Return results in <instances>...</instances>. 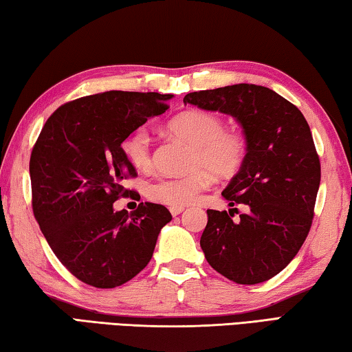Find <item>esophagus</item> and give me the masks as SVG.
Segmentation results:
<instances>
[{"label":"esophagus","mask_w":352,"mask_h":352,"mask_svg":"<svg viewBox=\"0 0 352 352\" xmlns=\"http://www.w3.org/2000/svg\"><path fill=\"white\" fill-rule=\"evenodd\" d=\"M183 210H184L183 206H170L169 208V211H170L172 216H178V214L183 212Z\"/></svg>","instance_id":"esophagus-1"}]
</instances>
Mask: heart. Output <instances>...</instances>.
Here are the masks:
<instances>
[{
	"mask_svg": "<svg viewBox=\"0 0 352 352\" xmlns=\"http://www.w3.org/2000/svg\"><path fill=\"white\" fill-rule=\"evenodd\" d=\"M175 138L190 146L189 174L163 177L147 186V197L166 206L194 204L210 186L212 175L231 178L239 174L248 153L247 138L237 130H225V121L216 113L188 110L166 124ZM129 163L138 170H148L153 163L152 136L146 129H136L122 141Z\"/></svg>",
	"mask_w": 352,
	"mask_h": 352,
	"instance_id": "obj_1",
	"label": "heart"
}]
</instances>
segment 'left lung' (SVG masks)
<instances>
[{
	"instance_id": "1",
	"label": "left lung",
	"mask_w": 352,
	"mask_h": 352,
	"mask_svg": "<svg viewBox=\"0 0 352 352\" xmlns=\"http://www.w3.org/2000/svg\"><path fill=\"white\" fill-rule=\"evenodd\" d=\"M183 102L226 113L242 126L245 163L222 195L248 211L233 220L231 211L208 210L200 247L230 281L264 283L289 265L312 226L321 168L309 124L287 99L253 83L188 93Z\"/></svg>"
}]
</instances>
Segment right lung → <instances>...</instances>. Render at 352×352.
Wrapping results in <instances>:
<instances>
[{
  "label": "right lung",
  "mask_w": 352,
  "mask_h": 352,
  "mask_svg": "<svg viewBox=\"0 0 352 352\" xmlns=\"http://www.w3.org/2000/svg\"><path fill=\"white\" fill-rule=\"evenodd\" d=\"M170 94L105 91L58 107L35 141L29 174L32 211L58 261L98 289L130 281L152 259L168 208L141 204L133 212L113 204L135 190L136 169L122 141L169 109Z\"/></svg>",
  "instance_id": "add662e5"
}]
</instances>
